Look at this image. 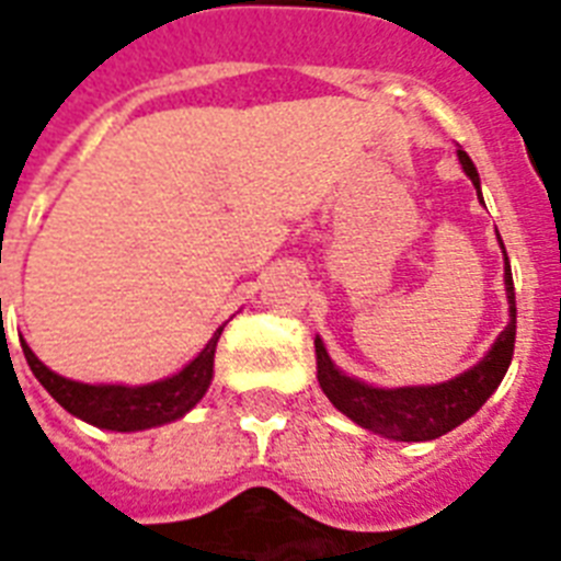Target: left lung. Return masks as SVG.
<instances>
[{"mask_svg": "<svg viewBox=\"0 0 561 561\" xmlns=\"http://www.w3.org/2000/svg\"><path fill=\"white\" fill-rule=\"evenodd\" d=\"M462 162V171L469 174L471 183L480 192V178L474 162L469 160V153L457 151ZM504 247V244H501ZM506 255V250H504ZM504 267L506 282V299H510V325L497 334L495 346L489 350V355L480 360L478 367H471L469 373L457 375L451 381L434 383V387H399V390H381V387H369V383L358 381L343 375L334 367L329 352H325L323 341L317 337V381L323 387L334 408L346 413L352 422H358L360 427H367L373 434H381L387 439H399V443H425V439H436V436L448 434L457 425H462L466 419L474 416L492 392L497 390V383L510 369L515 350V285L513 271H510V259Z\"/></svg>", "mask_w": 561, "mask_h": 561, "instance_id": "1", "label": "left lung"}]
</instances>
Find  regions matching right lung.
<instances>
[{
  "label": "right lung",
  "instance_id": "add662e5",
  "mask_svg": "<svg viewBox=\"0 0 561 561\" xmlns=\"http://www.w3.org/2000/svg\"><path fill=\"white\" fill-rule=\"evenodd\" d=\"M220 332H224V325L211 334L206 350L186 369H180L165 381L145 383V387L69 381L64 375L51 373L43 360H37L25 341H22V355L28 360L31 373L37 375V381L48 390V396L72 416L95 427H107V431H145V427L174 422L203 399V392L209 390Z\"/></svg>",
  "mask_w": 561,
  "mask_h": 561
}]
</instances>
